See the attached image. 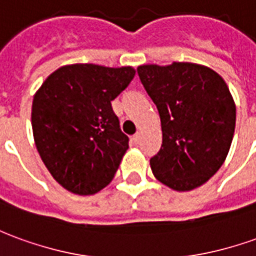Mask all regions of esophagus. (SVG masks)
Here are the masks:
<instances>
[{
    "label": "esophagus",
    "instance_id": "34e87169",
    "mask_svg": "<svg viewBox=\"0 0 256 256\" xmlns=\"http://www.w3.org/2000/svg\"><path fill=\"white\" fill-rule=\"evenodd\" d=\"M140 140H141V133L140 132H137V133L133 136V141L136 142V144H138V142H140Z\"/></svg>",
    "mask_w": 256,
    "mask_h": 256
}]
</instances>
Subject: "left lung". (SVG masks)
I'll return each instance as SVG.
<instances>
[{
  "instance_id": "1",
  "label": "left lung",
  "mask_w": 256,
  "mask_h": 256,
  "mask_svg": "<svg viewBox=\"0 0 256 256\" xmlns=\"http://www.w3.org/2000/svg\"><path fill=\"white\" fill-rule=\"evenodd\" d=\"M137 73L158 108L162 146L150 160L155 178L174 191L206 183L228 156L236 104L226 82L191 62L141 65Z\"/></svg>"
}]
</instances>
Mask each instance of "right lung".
I'll return each instance as SVG.
<instances>
[{"mask_svg": "<svg viewBox=\"0 0 256 256\" xmlns=\"http://www.w3.org/2000/svg\"><path fill=\"white\" fill-rule=\"evenodd\" d=\"M132 66L94 64L60 66L36 91L32 128L37 151L58 183L78 196H92L112 182L128 137L112 110L133 80Z\"/></svg>", "mask_w": 256, "mask_h": 256, "instance_id": "right-lung-1", "label": "right lung"}]
</instances>
